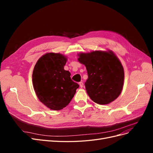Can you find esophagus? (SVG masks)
Instances as JSON below:
<instances>
[{
    "instance_id": "1",
    "label": "esophagus",
    "mask_w": 153,
    "mask_h": 153,
    "mask_svg": "<svg viewBox=\"0 0 153 153\" xmlns=\"http://www.w3.org/2000/svg\"><path fill=\"white\" fill-rule=\"evenodd\" d=\"M78 84H79V85H80V87L81 88L83 87V85H84V84H83L82 82H80L78 83Z\"/></svg>"
}]
</instances>
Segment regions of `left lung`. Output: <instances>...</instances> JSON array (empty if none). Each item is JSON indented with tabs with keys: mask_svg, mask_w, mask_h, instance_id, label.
<instances>
[{
	"mask_svg": "<svg viewBox=\"0 0 153 153\" xmlns=\"http://www.w3.org/2000/svg\"><path fill=\"white\" fill-rule=\"evenodd\" d=\"M78 61L86 67L87 93L94 102L106 105L116 100L123 88L124 72L112 51H92L78 54Z\"/></svg>",
	"mask_w": 153,
	"mask_h": 153,
	"instance_id": "8db88e82",
	"label": "left lung"
}]
</instances>
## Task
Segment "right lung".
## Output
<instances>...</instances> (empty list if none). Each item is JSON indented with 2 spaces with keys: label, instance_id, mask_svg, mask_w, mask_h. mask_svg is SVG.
Here are the masks:
<instances>
[{
  "label": "right lung",
  "instance_id": "obj_1",
  "mask_svg": "<svg viewBox=\"0 0 153 153\" xmlns=\"http://www.w3.org/2000/svg\"><path fill=\"white\" fill-rule=\"evenodd\" d=\"M67 57L59 53H47L37 61L32 73V83L39 100L48 108L60 110L70 103L79 87L71 79V73L64 68Z\"/></svg>",
  "mask_w": 153,
  "mask_h": 153
}]
</instances>
